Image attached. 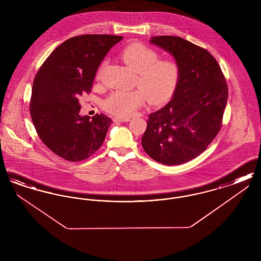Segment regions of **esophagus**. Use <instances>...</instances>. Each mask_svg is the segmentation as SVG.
I'll return each mask as SVG.
<instances>
[{"label": "esophagus", "mask_w": 261, "mask_h": 261, "mask_svg": "<svg viewBox=\"0 0 261 261\" xmlns=\"http://www.w3.org/2000/svg\"><path fill=\"white\" fill-rule=\"evenodd\" d=\"M130 120L129 117H114L113 118V121H116V122H128Z\"/></svg>", "instance_id": "1"}]
</instances>
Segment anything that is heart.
I'll return each instance as SVG.
<instances>
[{"label":"heart","mask_w":261,"mask_h":261,"mask_svg":"<svg viewBox=\"0 0 261 261\" xmlns=\"http://www.w3.org/2000/svg\"><path fill=\"white\" fill-rule=\"evenodd\" d=\"M122 61L137 72L140 90L115 91L103 101L106 111L117 117H128L144 105L152 106L171 99L180 79V65L173 59H159L156 50L143 43H133L120 53Z\"/></svg>","instance_id":"b5f03b06"}]
</instances>
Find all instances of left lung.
Returning <instances> with one entry per match:
<instances>
[{
    "label": "left lung",
    "mask_w": 261,
    "mask_h": 261,
    "mask_svg": "<svg viewBox=\"0 0 261 261\" xmlns=\"http://www.w3.org/2000/svg\"><path fill=\"white\" fill-rule=\"evenodd\" d=\"M180 65V79L171 100L149 115L142 146L165 165L197 158L220 131L228 99L221 68L210 51L176 36L150 38Z\"/></svg>",
    "instance_id": "1"
}]
</instances>
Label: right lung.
<instances>
[{
    "label": "right lung",
    "mask_w": 261,
    "mask_h": 261,
    "mask_svg": "<svg viewBox=\"0 0 261 261\" xmlns=\"http://www.w3.org/2000/svg\"><path fill=\"white\" fill-rule=\"evenodd\" d=\"M122 36L86 34L64 41L47 58L33 81L30 115L38 136L55 154L80 162L102 145L112 119L81 116L79 99L89 94L101 61Z\"/></svg>",
    "instance_id": "add662e5"
}]
</instances>
